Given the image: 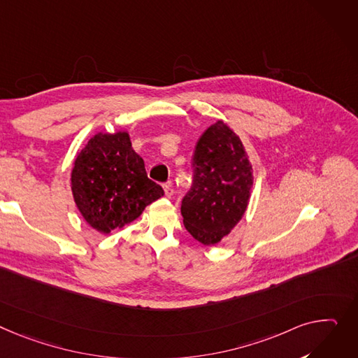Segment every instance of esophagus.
Listing matches in <instances>:
<instances>
[{
    "label": "esophagus",
    "instance_id": "1",
    "mask_svg": "<svg viewBox=\"0 0 358 358\" xmlns=\"http://www.w3.org/2000/svg\"><path fill=\"white\" fill-rule=\"evenodd\" d=\"M164 193L166 197H171L174 194V188L171 185V182H165L164 184Z\"/></svg>",
    "mask_w": 358,
    "mask_h": 358
}]
</instances>
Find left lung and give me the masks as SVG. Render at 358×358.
Returning <instances> with one entry per match:
<instances>
[{
  "label": "left lung",
  "instance_id": "obj_1",
  "mask_svg": "<svg viewBox=\"0 0 358 358\" xmlns=\"http://www.w3.org/2000/svg\"><path fill=\"white\" fill-rule=\"evenodd\" d=\"M193 169V185L181 203L182 223L204 246L217 245L248 208L252 164L241 138L217 121L197 141Z\"/></svg>",
  "mask_w": 358,
  "mask_h": 358
}]
</instances>
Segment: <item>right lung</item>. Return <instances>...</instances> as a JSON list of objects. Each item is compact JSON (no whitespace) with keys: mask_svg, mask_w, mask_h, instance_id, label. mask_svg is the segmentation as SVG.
<instances>
[{"mask_svg":"<svg viewBox=\"0 0 358 358\" xmlns=\"http://www.w3.org/2000/svg\"><path fill=\"white\" fill-rule=\"evenodd\" d=\"M70 181L82 217L103 234L134 222L164 196L162 187L148 178L127 131L89 139L75 158Z\"/></svg>","mask_w":358,"mask_h":358,"instance_id":"obj_1","label":"right lung"}]
</instances>
